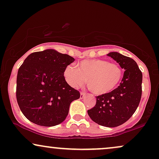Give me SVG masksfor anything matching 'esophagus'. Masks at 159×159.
Returning <instances> with one entry per match:
<instances>
[{
	"label": "esophagus",
	"instance_id": "obj_1",
	"mask_svg": "<svg viewBox=\"0 0 159 159\" xmlns=\"http://www.w3.org/2000/svg\"><path fill=\"white\" fill-rule=\"evenodd\" d=\"M86 95V93L84 92H81L80 93V98H83L84 96Z\"/></svg>",
	"mask_w": 159,
	"mask_h": 159
}]
</instances>
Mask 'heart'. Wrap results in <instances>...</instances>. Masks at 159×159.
Instances as JSON below:
<instances>
[{"label": "heart", "mask_w": 159, "mask_h": 159, "mask_svg": "<svg viewBox=\"0 0 159 159\" xmlns=\"http://www.w3.org/2000/svg\"><path fill=\"white\" fill-rule=\"evenodd\" d=\"M64 77L71 87H82L88 80V87L96 95L108 93L115 89L123 77L118 64L101 59L85 60L77 66L69 65L64 70Z\"/></svg>", "instance_id": "obj_1"}]
</instances>
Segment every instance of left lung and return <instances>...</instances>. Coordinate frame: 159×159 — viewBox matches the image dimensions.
<instances>
[{
    "label": "left lung",
    "mask_w": 159,
    "mask_h": 159,
    "mask_svg": "<svg viewBox=\"0 0 159 159\" xmlns=\"http://www.w3.org/2000/svg\"><path fill=\"white\" fill-rule=\"evenodd\" d=\"M125 69L120 85L108 93L96 96V104L88 110L95 123L106 127H117L135 112L142 96L143 74L131 57L116 52L107 54Z\"/></svg>",
    "instance_id": "left-lung-1"
}]
</instances>
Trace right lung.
I'll return each mask as SVG.
<instances>
[{
	"instance_id": "1",
	"label": "right lung",
	"mask_w": 159,
	"mask_h": 159,
	"mask_svg": "<svg viewBox=\"0 0 159 159\" xmlns=\"http://www.w3.org/2000/svg\"><path fill=\"white\" fill-rule=\"evenodd\" d=\"M74 61L70 55L52 49L33 52L25 60L17 72L16 96L30 122L49 127L64 121L70 104L80 97L63 75Z\"/></svg>"
}]
</instances>
